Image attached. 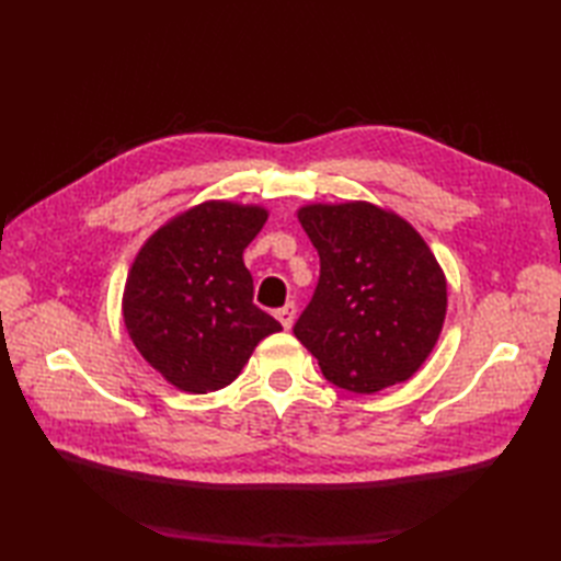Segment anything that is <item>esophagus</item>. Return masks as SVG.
Here are the masks:
<instances>
[{"label":"esophagus","instance_id":"esophagus-1","mask_svg":"<svg viewBox=\"0 0 561 561\" xmlns=\"http://www.w3.org/2000/svg\"><path fill=\"white\" fill-rule=\"evenodd\" d=\"M274 316H277V320H279L284 330H289V328L294 325V318H296V306H294V301H289L287 306H282L279 311L274 313Z\"/></svg>","mask_w":561,"mask_h":561}]
</instances>
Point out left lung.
Segmentation results:
<instances>
[{"label": "left lung", "mask_w": 561, "mask_h": 561, "mask_svg": "<svg viewBox=\"0 0 561 561\" xmlns=\"http://www.w3.org/2000/svg\"><path fill=\"white\" fill-rule=\"evenodd\" d=\"M299 221L320 277L294 335L337 388L368 396L408 380L446 318V277L424 238L368 202L308 205Z\"/></svg>", "instance_id": "obj_1"}]
</instances>
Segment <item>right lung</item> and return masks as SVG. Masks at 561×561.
<instances>
[{
  "instance_id": "add662e5",
  "label": "right lung",
  "mask_w": 561,
  "mask_h": 561,
  "mask_svg": "<svg viewBox=\"0 0 561 561\" xmlns=\"http://www.w3.org/2000/svg\"><path fill=\"white\" fill-rule=\"evenodd\" d=\"M267 209L202 202L153 233L135 257L123 296L139 354L187 392L229 386L250 354L282 325L253 304L243 250Z\"/></svg>"
}]
</instances>
